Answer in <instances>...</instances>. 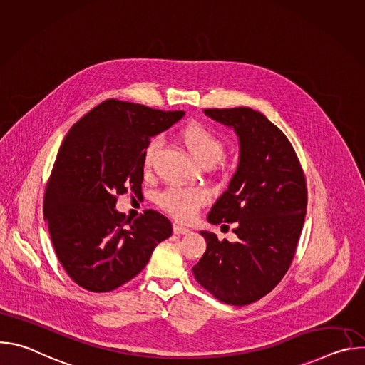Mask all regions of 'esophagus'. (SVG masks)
Wrapping results in <instances>:
<instances>
[{
  "instance_id": "esophagus-1",
  "label": "esophagus",
  "mask_w": 365,
  "mask_h": 365,
  "mask_svg": "<svg viewBox=\"0 0 365 365\" xmlns=\"http://www.w3.org/2000/svg\"><path fill=\"white\" fill-rule=\"evenodd\" d=\"M173 232L178 234V235H180V234H187V232H190V230L186 228V227H182V225H179V224H173Z\"/></svg>"
}]
</instances>
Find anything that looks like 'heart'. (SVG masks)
Segmentation results:
<instances>
[{"mask_svg": "<svg viewBox=\"0 0 365 365\" xmlns=\"http://www.w3.org/2000/svg\"><path fill=\"white\" fill-rule=\"evenodd\" d=\"M180 140L193 159L203 168H211L218 163L225 153L224 141L211 130L202 124L187 125L180 133ZM162 141L151 138L143 151V168L150 172L158 158ZM207 193L199 187H169L158 196L159 206L179 221H190L200 206L207 202Z\"/></svg>", "mask_w": 365, "mask_h": 365, "instance_id": "1", "label": "heart"}]
</instances>
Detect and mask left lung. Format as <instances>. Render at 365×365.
I'll list each match as a JSON object with an SVG mask.
<instances>
[{
  "mask_svg": "<svg viewBox=\"0 0 365 365\" xmlns=\"http://www.w3.org/2000/svg\"><path fill=\"white\" fill-rule=\"evenodd\" d=\"M203 113L232 127L240 140L237 172L207 215L211 224L237 222L238 241L202 231L206 251L192 272L218 300L244 306L270 293L292 264L306 215V180L293 145L262 113Z\"/></svg>",
  "mask_w": 365,
  "mask_h": 365,
  "instance_id": "1",
  "label": "left lung"
}]
</instances>
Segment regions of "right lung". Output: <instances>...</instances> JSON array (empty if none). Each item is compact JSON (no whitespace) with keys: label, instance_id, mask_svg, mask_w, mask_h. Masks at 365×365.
<instances>
[{"label":"right lung","instance_id":"1","mask_svg":"<svg viewBox=\"0 0 365 365\" xmlns=\"http://www.w3.org/2000/svg\"><path fill=\"white\" fill-rule=\"evenodd\" d=\"M183 115L107 99L63 138L43 212L61 264L81 287L102 293L123 286L172 235L170 221L158 211L128 221L115 203L127 190L141 195L144 147Z\"/></svg>","mask_w":365,"mask_h":365}]
</instances>
